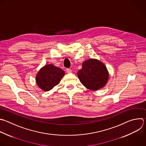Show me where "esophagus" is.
<instances>
[{"instance_id": "34e87169", "label": "esophagus", "mask_w": 146, "mask_h": 146, "mask_svg": "<svg viewBox=\"0 0 146 146\" xmlns=\"http://www.w3.org/2000/svg\"><path fill=\"white\" fill-rule=\"evenodd\" d=\"M66 72H67L68 73H70L72 72V70H71L70 69L68 68V69H66Z\"/></svg>"}]
</instances>
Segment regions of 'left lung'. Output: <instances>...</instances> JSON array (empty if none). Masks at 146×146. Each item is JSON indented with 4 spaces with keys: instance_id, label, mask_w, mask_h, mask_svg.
Instances as JSON below:
<instances>
[{
    "instance_id": "1",
    "label": "left lung",
    "mask_w": 146,
    "mask_h": 146,
    "mask_svg": "<svg viewBox=\"0 0 146 146\" xmlns=\"http://www.w3.org/2000/svg\"><path fill=\"white\" fill-rule=\"evenodd\" d=\"M80 82L88 89L97 90L105 86L108 80L106 66L100 61L89 59L82 63L77 73Z\"/></svg>"
}]
</instances>
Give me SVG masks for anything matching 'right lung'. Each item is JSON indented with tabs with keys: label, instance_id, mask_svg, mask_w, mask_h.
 <instances>
[{
	"label": "right lung",
	"instance_id": "add662e5",
	"mask_svg": "<svg viewBox=\"0 0 146 146\" xmlns=\"http://www.w3.org/2000/svg\"><path fill=\"white\" fill-rule=\"evenodd\" d=\"M65 72L61 69L52 64L42 68L36 77L38 86L43 90L48 91L58 85Z\"/></svg>",
	"mask_w": 146,
	"mask_h": 146
}]
</instances>
